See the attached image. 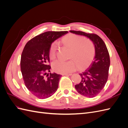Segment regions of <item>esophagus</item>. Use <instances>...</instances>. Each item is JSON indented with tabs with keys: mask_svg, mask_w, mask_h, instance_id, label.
Masks as SVG:
<instances>
[{
	"mask_svg": "<svg viewBox=\"0 0 128 128\" xmlns=\"http://www.w3.org/2000/svg\"><path fill=\"white\" fill-rule=\"evenodd\" d=\"M72 74H62V75H67V76H71Z\"/></svg>",
	"mask_w": 128,
	"mask_h": 128,
	"instance_id": "34e87169",
	"label": "esophagus"
}]
</instances>
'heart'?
I'll return each mask as SVG.
<instances>
[{"mask_svg": "<svg viewBox=\"0 0 128 128\" xmlns=\"http://www.w3.org/2000/svg\"><path fill=\"white\" fill-rule=\"evenodd\" d=\"M61 42L70 50L69 59L71 60L66 62H54L52 68L56 72L64 74L75 70L77 66L80 69H86L90 66L95 55L94 46L90 40L75 34H68L62 38ZM56 45L53 44L49 52L51 59L56 58Z\"/></svg>", "mask_w": 128, "mask_h": 128, "instance_id": "heart-1", "label": "heart"}]
</instances>
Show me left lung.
Masks as SVG:
<instances>
[{
    "label": "left lung",
    "instance_id": "1",
    "mask_svg": "<svg viewBox=\"0 0 128 128\" xmlns=\"http://www.w3.org/2000/svg\"><path fill=\"white\" fill-rule=\"evenodd\" d=\"M70 32L89 38L94 44V61L86 70L80 74V82L75 86L80 94L88 98L94 97L104 88L107 81L110 66V58L104 42L97 34L80 31L70 30Z\"/></svg>",
    "mask_w": 128,
    "mask_h": 128
}]
</instances>
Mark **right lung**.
Instances as JSON below:
<instances>
[{"label": "right lung", "instance_id": "add662e5", "mask_svg": "<svg viewBox=\"0 0 128 128\" xmlns=\"http://www.w3.org/2000/svg\"><path fill=\"white\" fill-rule=\"evenodd\" d=\"M68 32H46L34 37L25 45L21 58V70L25 86L39 99H46L56 91L61 75L50 72L49 52L51 44Z\"/></svg>", "mask_w": 128, "mask_h": 128}]
</instances>
